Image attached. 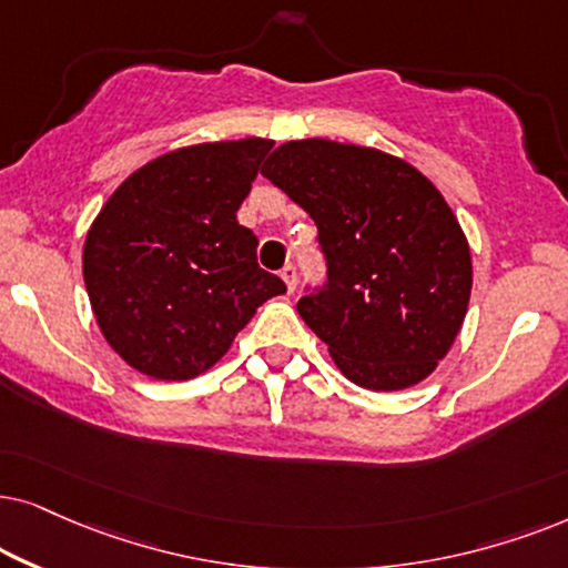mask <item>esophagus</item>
<instances>
[{
	"instance_id": "1",
	"label": "esophagus",
	"mask_w": 568,
	"mask_h": 568,
	"mask_svg": "<svg viewBox=\"0 0 568 568\" xmlns=\"http://www.w3.org/2000/svg\"><path fill=\"white\" fill-rule=\"evenodd\" d=\"M280 277H283L285 285H288V293L296 291V283H298V270H296V264H285V267L280 270Z\"/></svg>"
}]
</instances>
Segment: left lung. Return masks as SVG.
I'll return each instance as SVG.
<instances>
[{
	"mask_svg": "<svg viewBox=\"0 0 568 568\" xmlns=\"http://www.w3.org/2000/svg\"><path fill=\"white\" fill-rule=\"evenodd\" d=\"M320 233L327 280L298 314L358 387H413L449 353L473 288L470 246L438 189L374 148L293 140L262 169Z\"/></svg>",
	"mask_w": 568,
	"mask_h": 568,
	"instance_id": "1",
	"label": "left lung"
}]
</instances>
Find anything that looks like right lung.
<instances>
[{"label": "right lung", "instance_id": "add662e5", "mask_svg": "<svg viewBox=\"0 0 568 568\" xmlns=\"http://www.w3.org/2000/svg\"><path fill=\"white\" fill-rule=\"evenodd\" d=\"M272 140L165 153L109 196L90 225L82 275L103 337L138 372L194 379L229 353L285 283L256 262L236 221Z\"/></svg>", "mask_w": 568, "mask_h": 568}]
</instances>
